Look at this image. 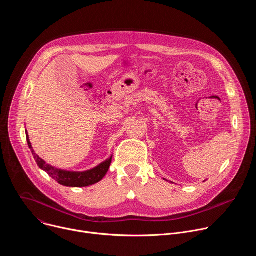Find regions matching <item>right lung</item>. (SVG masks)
Here are the masks:
<instances>
[{"instance_id": "add662e5", "label": "right lung", "mask_w": 256, "mask_h": 256, "mask_svg": "<svg viewBox=\"0 0 256 256\" xmlns=\"http://www.w3.org/2000/svg\"><path fill=\"white\" fill-rule=\"evenodd\" d=\"M26 138H27V144L29 146V148L31 150V153L38 163V167L46 171L52 179L58 181L60 184L64 186H70V188H84V186H89L92 184H97L99 182L107 173L109 166L112 164V156L106 160L105 162L99 164L97 167L84 171V172H72V171H66L62 169L54 168L48 164L44 160L40 158V156L36 154L32 148L31 142L28 138V134L26 130Z\"/></svg>"}]
</instances>
